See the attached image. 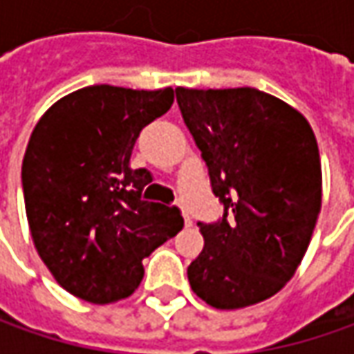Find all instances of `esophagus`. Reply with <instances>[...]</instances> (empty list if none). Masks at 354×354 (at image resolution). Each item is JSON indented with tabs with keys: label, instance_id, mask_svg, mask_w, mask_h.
<instances>
[{
	"label": "esophagus",
	"instance_id": "34e87169",
	"mask_svg": "<svg viewBox=\"0 0 354 354\" xmlns=\"http://www.w3.org/2000/svg\"><path fill=\"white\" fill-rule=\"evenodd\" d=\"M183 218H185V225H187V226L193 225V221H191V216H189V212H187V211H183Z\"/></svg>",
	"mask_w": 354,
	"mask_h": 354
}]
</instances>
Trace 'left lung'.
I'll list each match as a JSON object with an SVG mask.
<instances>
[{
    "mask_svg": "<svg viewBox=\"0 0 354 354\" xmlns=\"http://www.w3.org/2000/svg\"><path fill=\"white\" fill-rule=\"evenodd\" d=\"M209 167L223 216L197 223L205 248L187 268L216 309L254 306L290 281L321 211L313 129L292 106L256 88H175Z\"/></svg>",
    "mask_w": 354,
    "mask_h": 354,
    "instance_id": "obj_1",
    "label": "left lung"
}]
</instances>
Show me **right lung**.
<instances>
[{
    "label": "right lung",
    "instance_id": "obj_1",
    "mask_svg": "<svg viewBox=\"0 0 354 354\" xmlns=\"http://www.w3.org/2000/svg\"><path fill=\"white\" fill-rule=\"evenodd\" d=\"M171 104V88L94 84L53 104L31 133L21 183L35 248L84 301L131 295L143 258L183 228L177 207L142 198L151 173L129 167L140 131Z\"/></svg>",
    "mask_w": 354,
    "mask_h": 354
}]
</instances>
